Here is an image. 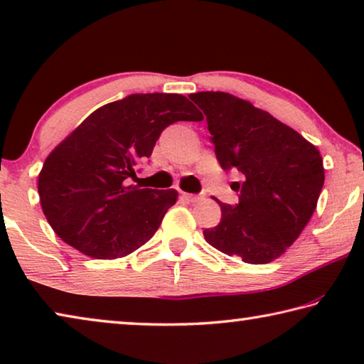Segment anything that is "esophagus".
<instances>
[{"mask_svg":"<svg viewBox=\"0 0 364 364\" xmlns=\"http://www.w3.org/2000/svg\"><path fill=\"white\" fill-rule=\"evenodd\" d=\"M182 197L187 201H190V203H195V201L201 200V195H193V193H186V192H182Z\"/></svg>","mask_w":364,"mask_h":364,"instance_id":"34e87169","label":"esophagus"}]
</instances>
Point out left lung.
<instances>
[{
    "instance_id": "1",
    "label": "left lung",
    "mask_w": 364,
    "mask_h": 364,
    "mask_svg": "<svg viewBox=\"0 0 364 364\" xmlns=\"http://www.w3.org/2000/svg\"><path fill=\"white\" fill-rule=\"evenodd\" d=\"M203 110L223 169H237L236 206L221 203L206 242L245 264H270L287 252L314 213L323 186L318 149L268 112L229 92L190 94Z\"/></svg>"
}]
</instances>
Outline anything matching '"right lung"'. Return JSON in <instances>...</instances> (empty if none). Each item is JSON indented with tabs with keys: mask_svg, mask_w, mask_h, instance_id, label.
<instances>
[{
	"mask_svg": "<svg viewBox=\"0 0 364 364\" xmlns=\"http://www.w3.org/2000/svg\"><path fill=\"white\" fill-rule=\"evenodd\" d=\"M203 120L181 94H130L94 110L52 153L38 174L42 211L57 236L92 259H120L154 236L177 190L130 186L161 132Z\"/></svg>",
	"mask_w": 364,
	"mask_h": 364,
	"instance_id": "1",
	"label": "right lung"
}]
</instances>
